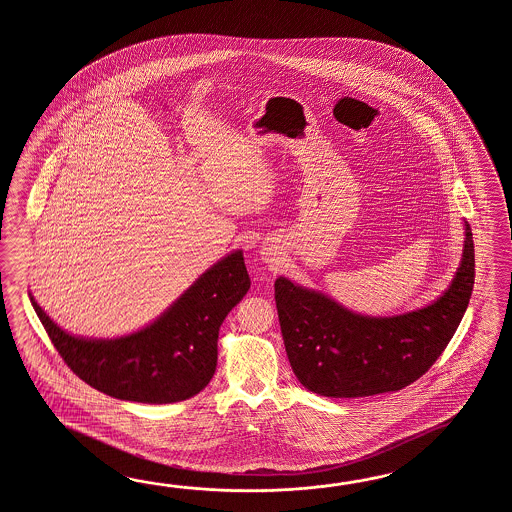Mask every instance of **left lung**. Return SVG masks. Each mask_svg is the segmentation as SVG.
Here are the masks:
<instances>
[{
    "mask_svg": "<svg viewBox=\"0 0 512 512\" xmlns=\"http://www.w3.org/2000/svg\"><path fill=\"white\" fill-rule=\"evenodd\" d=\"M465 249L452 285L425 309L370 318L324 294L278 278L274 300L294 375L324 397L397 392L423 377L454 337L474 287V241L465 223Z\"/></svg>",
    "mask_w": 512,
    "mask_h": 512,
    "instance_id": "1",
    "label": "left lung"
}]
</instances>
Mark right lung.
<instances>
[{"label": "right lung", "instance_id": "1", "mask_svg": "<svg viewBox=\"0 0 512 512\" xmlns=\"http://www.w3.org/2000/svg\"><path fill=\"white\" fill-rule=\"evenodd\" d=\"M251 287L241 251L208 269L152 326L115 340L73 337L34 311L67 368L122 401L166 404L194 397L214 377L219 326Z\"/></svg>", "mask_w": 512, "mask_h": 512}]
</instances>
